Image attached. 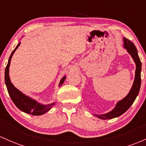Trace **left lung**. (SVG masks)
<instances>
[{
  "mask_svg": "<svg viewBox=\"0 0 146 146\" xmlns=\"http://www.w3.org/2000/svg\"><path fill=\"white\" fill-rule=\"evenodd\" d=\"M123 45L125 48L128 52V53L132 56V58L135 60L136 63V71H135V79L134 81L133 86L131 88L129 94L121 101H119L116 107L111 112L107 114L98 115L94 114L95 117H97L101 119H110L119 117L127 110L132 104H133L135 100L137 98V95L139 92L141 87V62L139 58L137 50L135 45L130 40L123 38Z\"/></svg>",
  "mask_w": 146,
  "mask_h": 146,
  "instance_id": "left-lung-1",
  "label": "left lung"
}]
</instances>
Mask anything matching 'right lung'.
Instances as JSON below:
<instances>
[{"label": "right lung", "mask_w": 146, "mask_h": 146, "mask_svg": "<svg viewBox=\"0 0 146 146\" xmlns=\"http://www.w3.org/2000/svg\"><path fill=\"white\" fill-rule=\"evenodd\" d=\"M20 44L21 42H19L17 46L16 47V48L13 50L12 53L11 54L9 60H8L7 65L6 66L5 72V81L6 86H7L8 93H9L11 99L12 100L14 104L21 111L27 113V114H31L32 115H41V114H43L45 112H48L52 108V106L54 105V103L50 105H46V106L39 104L36 101L32 99L28 96H25L22 92H21L19 90L16 89L15 87L13 86L12 83H11L10 79H9V65H10L11 58L12 57L13 54L15 52L16 50L19 47ZM65 78H66V76H63L61 78L59 83V86L63 85Z\"/></svg>", "instance_id": "1"}]
</instances>
